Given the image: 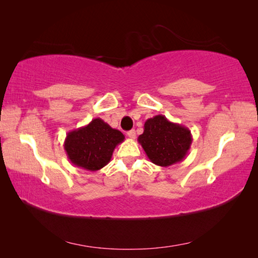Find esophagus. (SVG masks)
<instances>
[{
	"label": "esophagus",
	"instance_id": "esophagus-1",
	"mask_svg": "<svg viewBox=\"0 0 258 258\" xmlns=\"http://www.w3.org/2000/svg\"><path fill=\"white\" fill-rule=\"evenodd\" d=\"M127 137L130 139H135V137H137V133H135L134 130H131V131H128V132H127Z\"/></svg>",
	"mask_w": 258,
	"mask_h": 258
}]
</instances>
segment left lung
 Here are the masks:
<instances>
[{
    "label": "left lung",
    "instance_id": "8db88e82",
    "mask_svg": "<svg viewBox=\"0 0 258 258\" xmlns=\"http://www.w3.org/2000/svg\"><path fill=\"white\" fill-rule=\"evenodd\" d=\"M138 142L155 165L168 167L185 158L192 143L191 131L163 115L146 120Z\"/></svg>",
    "mask_w": 258,
    "mask_h": 258
}]
</instances>
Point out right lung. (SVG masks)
Segmentation results:
<instances>
[{"instance_id":"right-lung-1","label":"right lung","mask_w":258,"mask_h":258,"mask_svg":"<svg viewBox=\"0 0 258 258\" xmlns=\"http://www.w3.org/2000/svg\"><path fill=\"white\" fill-rule=\"evenodd\" d=\"M125 140L124 134L101 118L67 133L63 148L73 165L97 172L111 160L115 148Z\"/></svg>"}]
</instances>
